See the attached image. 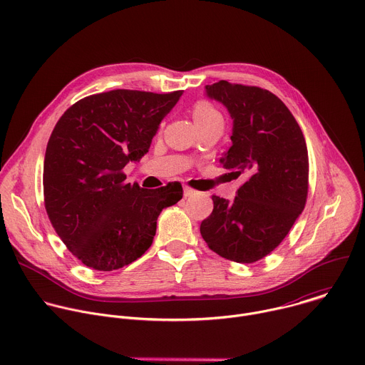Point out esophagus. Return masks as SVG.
<instances>
[{"mask_svg": "<svg viewBox=\"0 0 365 365\" xmlns=\"http://www.w3.org/2000/svg\"><path fill=\"white\" fill-rule=\"evenodd\" d=\"M195 193H196V192H195L193 189H190V187H187V186L183 187V196H185V197H190V196H193Z\"/></svg>", "mask_w": 365, "mask_h": 365, "instance_id": "esophagus-1", "label": "esophagus"}]
</instances>
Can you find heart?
I'll return each instance as SVG.
<instances>
[{
  "instance_id": "b5f03b06",
  "label": "heart",
  "mask_w": 365,
  "mask_h": 365,
  "mask_svg": "<svg viewBox=\"0 0 365 365\" xmlns=\"http://www.w3.org/2000/svg\"><path fill=\"white\" fill-rule=\"evenodd\" d=\"M193 118L196 121L197 128L205 125V123H209V121L212 120H216V118H222L219 111L206 100H199L196 101V104L193 106Z\"/></svg>"
}]
</instances>
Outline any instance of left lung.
Here are the masks:
<instances>
[{"label": "left lung", "instance_id": "8db88e82", "mask_svg": "<svg viewBox=\"0 0 365 365\" xmlns=\"http://www.w3.org/2000/svg\"><path fill=\"white\" fill-rule=\"evenodd\" d=\"M205 94L233 120L232 146L219 162L244 185L230 202L212 196L200 233L219 257L252 264L281 244L304 210L307 143L288 107L268 90L220 80L205 86Z\"/></svg>", "mask_w": 365, "mask_h": 365}]
</instances>
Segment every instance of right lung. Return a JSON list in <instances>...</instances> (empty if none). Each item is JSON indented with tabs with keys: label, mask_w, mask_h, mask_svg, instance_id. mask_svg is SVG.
<instances>
[{
	"label": "right lung",
	"mask_w": 365,
	"mask_h": 365,
	"mask_svg": "<svg viewBox=\"0 0 365 365\" xmlns=\"http://www.w3.org/2000/svg\"><path fill=\"white\" fill-rule=\"evenodd\" d=\"M182 90H111L78 100L60 117L44 159L46 210L68 251L97 271L123 268L152 245L160 212L180 183L143 189L121 172L150 149Z\"/></svg>",
	"instance_id": "right-lung-1"
}]
</instances>
